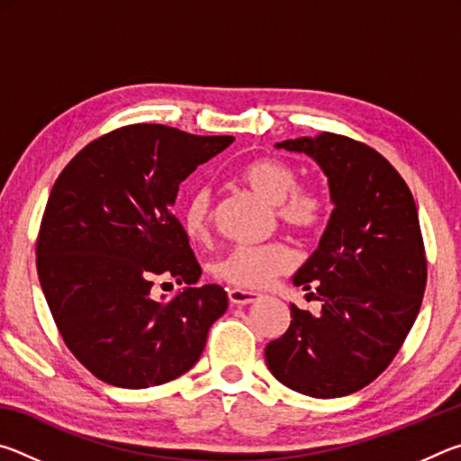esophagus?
Wrapping results in <instances>:
<instances>
[{
  "label": "esophagus",
  "instance_id": "34e87169",
  "mask_svg": "<svg viewBox=\"0 0 461 461\" xmlns=\"http://www.w3.org/2000/svg\"><path fill=\"white\" fill-rule=\"evenodd\" d=\"M230 296V303L236 307H246V305H252L260 299L258 293H252V291H244V288H231L228 293Z\"/></svg>",
  "mask_w": 461,
  "mask_h": 461
}]
</instances>
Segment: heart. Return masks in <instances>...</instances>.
<instances>
[{"instance_id": "heart-1", "label": "heart", "mask_w": 461, "mask_h": 461, "mask_svg": "<svg viewBox=\"0 0 461 461\" xmlns=\"http://www.w3.org/2000/svg\"><path fill=\"white\" fill-rule=\"evenodd\" d=\"M240 181L249 191L275 205L278 221L294 233L315 231L323 217V201L309 186L296 185L291 165L278 158H258L240 170ZM212 189L197 186L181 209V223L191 240H203L212 223ZM294 267L293 249L285 244L238 246L215 262L213 275L238 288H264Z\"/></svg>"}]
</instances>
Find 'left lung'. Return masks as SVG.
Instances as JSON below:
<instances>
[{
	"label": "left lung",
	"mask_w": 461,
	"mask_h": 461,
	"mask_svg": "<svg viewBox=\"0 0 461 461\" xmlns=\"http://www.w3.org/2000/svg\"><path fill=\"white\" fill-rule=\"evenodd\" d=\"M275 148L317 162L333 212L293 276L294 286L317 293L321 313L291 305V325L264 356L285 386L338 399L384 372L419 315L427 262L417 205L384 156L356 140L321 131Z\"/></svg>",
	"instance_id": "8db88e82"
}]
</instances>
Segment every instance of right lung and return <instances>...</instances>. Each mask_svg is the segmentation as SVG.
Instances as JSON below:
<instances>
[{
  "mask_svg": "<svg viewBox=\"0 0 461 461\" xmlns=\"http://www.w3.org/2000/svg\"><path fill=\"white\" fill-rule=\"evenodd\" d=\"M233 142L138 123L97 138L68 162L46 203L36 244L44 299L67 348L118 388L165 384L191 370L228 309L173 215L178 185ZM187 286L152 300L151 278Z\"/></svg>",
  "mask_w": 461,
  "mask_h": 461,
  "instance_id": "obj_1",
  "label": "right lung"
}]
</instances>
